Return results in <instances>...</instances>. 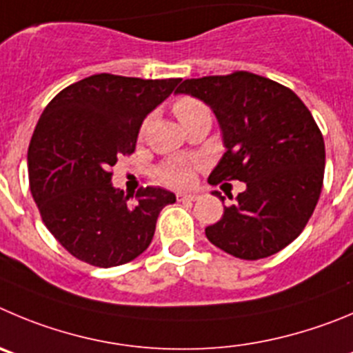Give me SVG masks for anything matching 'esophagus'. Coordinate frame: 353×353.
I'll return each mask as SVG.
<instances>
[{
  "instance_id": "34e87169",
  "label": "esophagus",
  "mask_w": 353,
  "mask_h": 353,
  "mask_svg": "<svg viewBox=\"0 0 353 353\" xmlns=\"http://www.w3.org/2000/svg\"><path fill=\"white\" fill-rule=\"evenodd\" d=\"M177 200H179V202H195V200H199V195L192 192L177 193Z\"/></svg>"
}]
</instances>
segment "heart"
I'll return each instance as SVG.
<instances>
[{"label":"heart","instance_id":"1","mask_svg":"<svg viewBox=\"0 0 353 353\" xmlns=\"http://www.w3.org/2000/svg\"><path fill=\"white\" fill-rule=\"evenodd\" d=\"M174 113L181 123L195 120L199 117H210L209 108L202 101L195 97H181L174 104ZM144 130V127H143ZM195 163L186 160H170L165 165L160 167L161 181H165L170 186H188L193 181Z\"/></svg>","mask_w":353,"mask_h":353}]
</instances>
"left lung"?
<instances>
[{"label":"left lung","mask_w":353,"mask_h":353,"mask_svg":"<svg viewBox=\"0 0 353 353\" xmlns=\"http://www.w3.org/2000/svg\"><path fill=\"white\" fill-rule=\"evenodd\" d=\"M176 94L205 102L221 127L226 151L209 183H245L207 239L249 261L282 251L306 226L324 183V137L308 108L291 88L247 71L184 80Z\"/></svg>","instance_id":"obj_1"}]
</instances>
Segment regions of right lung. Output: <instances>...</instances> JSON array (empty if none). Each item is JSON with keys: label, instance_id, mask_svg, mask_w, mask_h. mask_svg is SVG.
Returning <instances> with one entry per match:
<instances>
[{"label": "right lung", "instance_id": "add662e5", "mask_svg": "<svg viewBox=\"0 0 353 353\" xmlns=\"http://www.w3.org/2000/svg\"><path fill=\"white\" fill-rule=\"evenodd\" d=\"M177 83L101 72L59 92L39 117L28 150L29 188L48 232L80 261L110 268L136 259L160 210L176 202L151 186L130 202L111 184V167L134 153L144 118Z\"/></svg>", "mask_w": 353, "mask_h": 353}]
</instances>
